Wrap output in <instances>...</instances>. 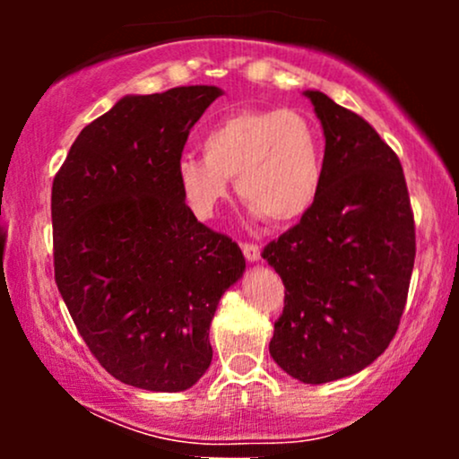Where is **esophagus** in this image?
Masks as SVG:
<instances>
[{"mask_svg": "<svg viewBox=\"0 0 459 459\" xmlns=\"http://www.w3.org/2000/svg\"><path fill=\"white\" fill-rule=\"evenodd\" d=\"M241 250H244V256L250 263L259 261L261 259V247L256 244H241Z\"/></svg>", "mask_w": 459, "mask_h": 459, "instance_id": "obj_1", "label": "esophagus"}]
</instances>
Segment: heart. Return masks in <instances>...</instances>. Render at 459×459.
<instances>
[{"mask_svg": "<svg viewBox=\"0 0 459 459\" xmlns=\"http://www.w3.org/2000/svg\"><path fill=\"white\" fill-rule=\"evenodd\" d=\"M203 157L183 155L177 181L198 218H213L237 194L270 222H293L313 209L324 186V135L293 109H237L203 134Z\"/></svg>", "mask_w": 459, "mask_h": 459, "instance_id": "1", "label": "heart"}]
</instances>
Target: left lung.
<instances>
[{"instance_id":"8db88e82","label":"left lung","mask_w":459,"mask_h":459,"mask_svg":"<svg viewBox=\"0 0 459 459\" xmlns=\"http://www.w3.org/2000/svg\"><path fill=\"white\" fill-rule=\"evenodd\" d=\"M325 135L324 186L263 259L284 284L270 354L304 384L371 365L402 321L416 256L402 161L362 116L308 91Z\"/></svg>"}]
</instances>
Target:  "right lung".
Here are the masks:
<instances>
[{"label": "right lung", "instance_id": "obj_1", "mask_svg": "<svg viewBox=\"0 0 459 459\" xmlns=\"http://www.w3.org/2000/svg\"><path fill=\"white\" fill-rule=\"evenodd\" d=\"M220 94L120 99L82 129L51 187L62 299L105 371L144 391L203 377L215 308L246 270L239 246L198 222L177 181L189 129Z\"/></svg>", "mask_w": 459, "mask_h": 459}]
</instances>
